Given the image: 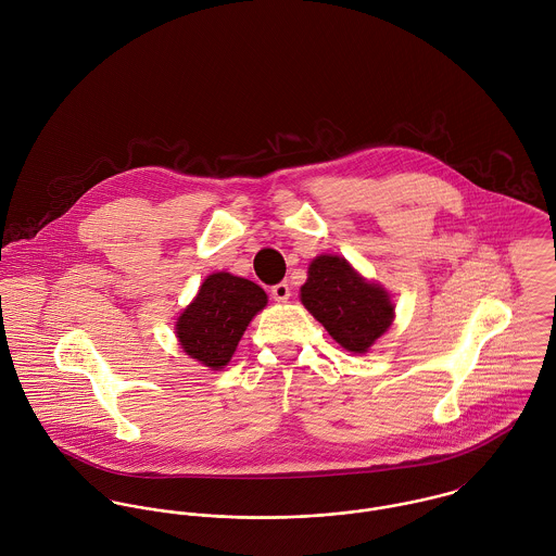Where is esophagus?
Returning a JSON list of instances; mask_svg holds the SVG:
<instances>
[{"mask_svg": "<svg viewBox=\"0 0 556 556\" xmlns=\"http://www.w3.org/2000/svg\"><path fill=\"white\" fill-rule=\"evenodd\" d=\"M271 298L276 302H287L291 298V287L289 282H278L276 287H271Z\"/></svg>", "mask_w": 556, "mask_h": 556, "instance_id": "1", "label": "esophagus"}]
</instances>
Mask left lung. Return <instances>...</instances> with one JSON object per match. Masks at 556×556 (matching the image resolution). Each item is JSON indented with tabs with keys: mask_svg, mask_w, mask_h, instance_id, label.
Listing matches in <instances>:
<instances>
[{
	"mask_svg": "<svg viewBox=\"0 0 556 556\" xmlns=\"http://www.w3.org/2000/svg\"><path fill=\"white\" fill-rule=\"evenodd\" d=\"M300 295L308 313L351 353H366L394 320L390 293L336 254H320L311 263Z\"/></svg>",
	"mask_w": 556,
	"mask_h": 556,
	"instance_id": "obj_1",
	"label": "left lung"
}]
</instances>
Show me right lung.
I'll return each instance as SVG.
<instances>
[{
  "mask_svg": "<svg viewBox=\"0 0 556 556\" xmlns=\"http://www.w3.org/2000/svg\"><path fill=\"white\" fill-rule=\"evenodd\" d=\"M267 306L265 291L252 280L229 271L203 280L192 304L175 323V333L186 355L218 370L238 349L248 323Z\"/></svg>",
  "mask_w": 556,
  "mask_h": 556,
  "instance_id": "1",
  "label": "right lung"
}]
</instances>
